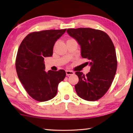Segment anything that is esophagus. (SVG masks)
<instances>
[{
  "instance_id": "1",
  "label": "esophagus",
  "mask_w": 133,
  "mask_h": 133,
  "mask_svg": "<svg viewBox=\"0 0 133 133\" xmlns=\"http://www.w3.org/2000/svg\"><path fill=\"white\" fill-rule=\"evenodd\" d=\"M66 75L67 76H69L70 75H74V72L73 71H71V70H66Z\"/></svg>"
}]
</instances>
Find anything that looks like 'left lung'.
I'll return each instance as SVG.
<instances>
[{
	"label": "left lung",
	"mask_w": 133,
	"mask_h": 133,
	"mask_svg": "<svg viewBox=\"0 0 133 133\" xmlns=\"http://www.w3.org/2000/svg\"><path fill=\"white\" fill-rule=\"evenodd\" d=\"M67 32L81 47L82 57L91 66L86 75L76 71L78 82L75 90L80 98L94 102L102 98L111 86L115 76L117 60L111 39L104 31L91 28L68 29Z\"/></svg>",
	"instance_id": "left-lung-1"
}]
</instances>
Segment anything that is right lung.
Wrapping results in <instances>:
<instances>
[{
  "label": "right lung",
  "instance_id": "right-lung-1",
  "mask_svg": "<svg viewBox=\"0 0 133 133\" xmlns=\"http://www.w3.org/2000/svg\"><path fill=\"white\" fill-rule=\"evenodd\" d=\"M66 31H34L20 44L15 62L17 76L29 95L38 102L55 97L58 83L66 77L64 70L46 72L44 63L45 57L52 56L54 45Z\"/></svg>",
  "mask_w": 133,
  "mask_h": 133
}]
</instances>
